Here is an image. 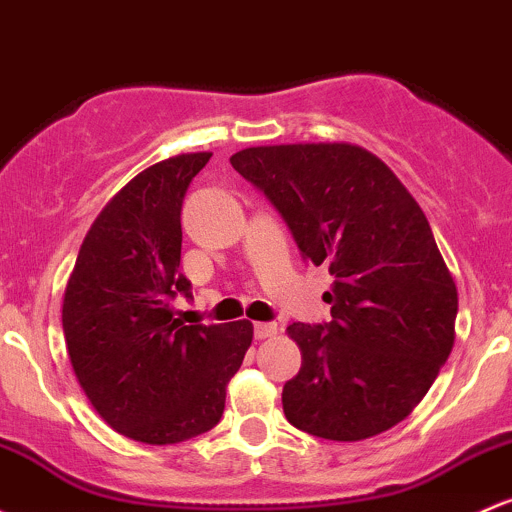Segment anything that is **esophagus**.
I'll use <instances>...</instances> for the list:
<instances>
[{
    "label": "esophagus",
    "mask_w": 512,
    "mask_h": 512,
    "mask_svg": "<svg viewBox=\"0 0 512 512\" xmlns=\"http://www.w3.org/2000/svg\"><path fill=\"white\" fill-rule=\"evenodd\" d=\"M277 335V323H255V338L267 340Z\"/></svg>",
    "instance_id": "1"
}]
</instances>
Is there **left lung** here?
I'll list each match as a JSON object with an SVG mask.
<instances>
[{"instance_id":"obj_1","label":"left lung","mask_w":512,"mask_h":512,"mask_svg":"<svg viewBox=\"0 0 512 512\" xmlns=\"http://www.w3.org/2000/svg\"><path fill=\"white\" fill-rule=\"evenodd\" d=\"M230 165L267 196L303 260L335 277L330 323H291L301 372L284 415L325 440L355 442L401 423L454 345L457 286L428 218L379 157L350 143L247 148Z\"/></svg>"}]
</instances>
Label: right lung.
<instances>
[{"mask_svg":"<svg viewBox=\"0 0 512 512\" xmlns=\"http://www.w3.org/2000/svg\"><path fill=\"white\" fill-rule=\"evenodd\" d=\"M211 153L177 155L140 172L99 213L80 247L63 301L77 381L101 418L145 445L211 430L226 386L252 342V323L174 318L192 299L179 272L182 201Z\"/></svg>","mask_w":512,"mask_h":512,"instance_id":"add662e5","label":"right lung"}]
</instances>
